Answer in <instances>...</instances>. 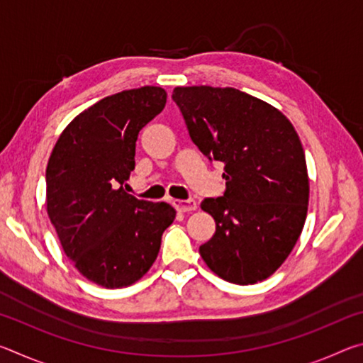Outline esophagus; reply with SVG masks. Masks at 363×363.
I'll return each mask as SVG.
<instances>
[{
	"label": "esophagus",
	"instance_id": "34e87169",
	"mask_svg": "<svg viewBox=\"0 0 363 363\" xmlns=\"http://www.w3.org/2000/svg\"><path fill=\"white\" fill-rule=\"evenodd\" d=\"M173 206L181 213H190V211L196 210V201L192 199L190 200H174Z\"/></svg>",
	"mask_w": 363,
	"mask_h": 363
}]
</instances>
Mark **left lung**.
I'll return each instance as SVG.
<instances>
[{
	"mask_svg": "<svg viewBox=\"0 0 363 363\" xmlns=\"http://www.w3.org/2000/svg\"><path fill=\"white\" fill-rule=\"evenodd\" d=\"M173 101L192 143L224 163V195L201 201L216 223L201 257L232 284L267 279L296 245L309 203L296 131L277 108L235 88H174Z\"/></svg>",
	"mask_w": 363,
	"mask_h": 363,
	"instance_id": "1",
	"label": "left lung"
}]
</instances>
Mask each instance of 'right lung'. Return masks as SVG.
<instances>
[{
	"label": "right lung",
	"mask_w": 363,
	"mask_h": 363,
	"mask_svg": "<svg viewBox=\"0 0 363 363\" xmlns=\"http://www.w3.org/2000/svg\"><path fill=\"white\" fill-rule=\"evenodd\" d=\"M167 91L144 86L107 96L70 121L46 168L48 216L69 259L106 288L133 285L157 259L174 208L138 200L123 184L139 131L162 112Z\"/></svg>",
	"instance_id": "1"
}]
</instances>
